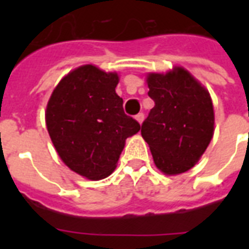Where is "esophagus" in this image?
Returning a JSON list of instances; mask_svg holds the SVG:
<instances>
[{
	"label": "esophagus",
	"mask_w": 249,
	"mask_h": 249,
	"mask_svg": "<svg viewBox=\"0 0 249 249\" xmlns=\"http://www.w3.org/2000/svg\"><path fill=\"white\" fill-rule=\"evenodd\" d=\"M143 119H144V115L142 112H140V113H138V115H136V120L138 121L140 124H142V121H143Z\"/></svg>",
	"instance_id": "34e87169"
}]
</instances>
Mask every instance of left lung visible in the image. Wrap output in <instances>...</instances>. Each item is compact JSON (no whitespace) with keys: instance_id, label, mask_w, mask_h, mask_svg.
Segmentation results:
<instances>
[{"instance_id":"1","label":"left lung","mask_w":249,"mask_h":249,"mask_svg":"<svg viewBox=\"0 0 249 249\" xmlns=\"http://www.w3.org/2000/svg\"><path fill=\"white\" fill-rule=\"evenodd\" d=\"M148 97L155 102L141 134L164 174L191 169L208 147L214 112L208 90L185 68L148 73Z\"/></svg>"}]
</instances>
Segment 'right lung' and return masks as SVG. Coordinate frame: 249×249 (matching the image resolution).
I'll return each mask as SVG.
<instances>
[{
    "label": "right lung",
    "mask_w": 249,
    "mask_h": 249,
    "mask_svg": "<svg viewBox=\"0 0 249 249\" xmlns=\"http://www.w3.org/2000/svg\"><path fill=\"white\" fill-rule=\"evenodd\" d=\"M116 72L85 64L64 76L48 102L46 128L58 155L71 170L103 179L116 168L125 140L141 125L125 115L115 91Z\"/></svg>",
    "instance_id": "obj_1"
}]
</instances>
